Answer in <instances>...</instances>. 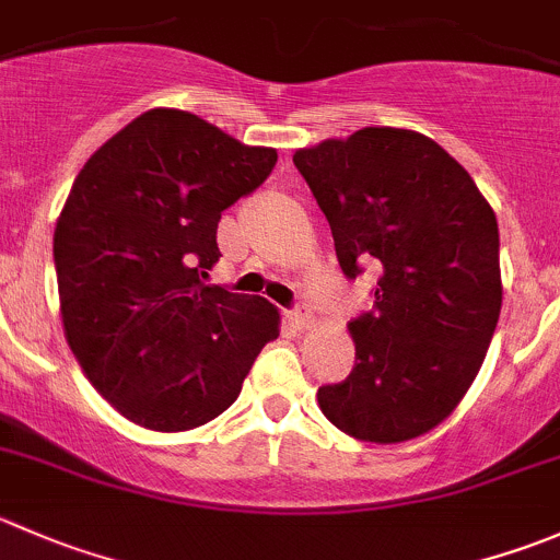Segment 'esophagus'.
Instances as JSON below:
<instances>
[{"mask_svg":"<svg viewBox=\"0 0 560 560\" xmlns=\"http://www.w3.org/2000/svg\"><path fill=\"white\" fill-rule=\"evenodd\" d=\"M287 317H290L292 323L298 325V328H308V325L314 323V317H312V308H308V306H295V308H292L290 314H287Z\"/></svg>","mask_w":560,"mask_h":560,"instance_id":"esophagus-1","label":"esophagus"}]
</instances>
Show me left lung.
<instances>
[{"instance_id": "obj_1", "label": "left lung", "mask_w": 560, "mask_h": 560, "mask_svg": "<svg viewBox=\"0 0 560 560\" xmlns=\"http://www.w3.org/2000/svg\"><path fill=\"white\" fill-rule=\"evenodd\" d=\"M341 273L380 270L350 323L355 366L317 390L347 435L401 443L438 427L470 388L501 314L498 221L474 177L416 130L363 128L298 150Z\"/></svg>"}]
</instances>
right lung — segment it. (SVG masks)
<instances>
[{"label": "right lung", "mask_w": 560, "mask_h": 560, "mask_svg": "<svg viewBox=\"0 0 560 560\" xmlns=\"http://www.w3.org/2000/svg\"><path fill=\"white\" fill-rule=\"evenodd\" d=\"M276 159L197 114L153 108L73 180L54 230L65 336L133 424L183 432L213 421L279 336L273 303L205 284L221 257V213L257 191Z\"/></svg>", "instance_id": "obj_1"}]
</instances>
